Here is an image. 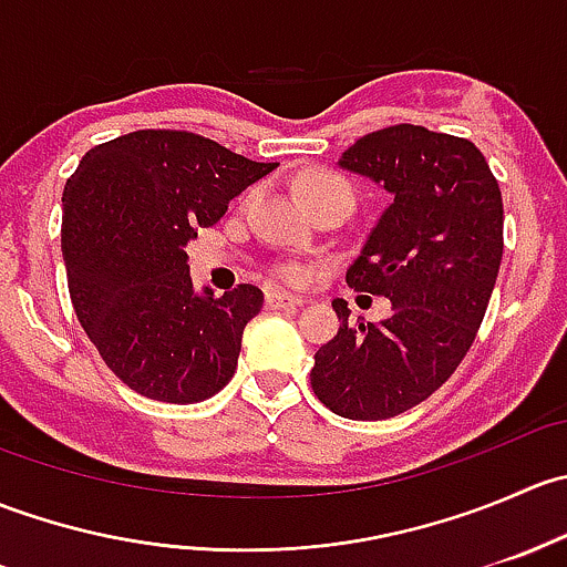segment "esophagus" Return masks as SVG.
<instances>
[{
	"label": "esophagus",
	"mask_w": 567,
	"mask_h": 567,
	"mask_svg": "<svg viewBox=\"0 0 567 567\" xmlns=\"http://www.w3.org/2000/svg\"><path fill=\"white\" fill-rule=\"evenodd\" d=\"M266 305L271 307V310H296V307L305 305V299H301V296L282 293V290H268Z\"/></svg>",
	"instance_id": "obj_1"
}]
</instances>
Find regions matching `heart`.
<instances>
[{"label":"heart","instance_id":"obj_1","mask_svg":"<svg viewBox=\"0 0 567 567\" xmlns=\"http://www.w3.org/2000/svg\"><path fill=\"white\" fill-rule=\"evenodd\" d=\"M326 192H342L346 197L353 199V192H351V183L346 181L342 175L331 173V169H312V173L301 175L299 181V194L305 197V203H310V199L320 197V194ZM282 277L288 279V282H301L305 279V274L299 271V268H285Z\"/></svg>","mask_w":567,"mask_h":567}]
</instances>
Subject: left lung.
Returning <instances> with one entry per match:
<instances>
[{"label": "left lung", "mask_w": 567, "mask_h": 567, "mask_svg": "<svg viewBox=\"0 0 567 567\" xmlns=\"http://www.w3.org/2000/svg\"><path fill=\"white\" fill-rule=\"evenodd\" d=\"M340 167L384 183L392 205L348 268V288L386 296L390 318L351 323L318 348L310 381L348 420H390L431 398L477 337L505 249L502 192L477 145L400 123L353 142Z\"/></svg>", "instance_id": "8db88e82"}]
</instances>
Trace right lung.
<instances>
[{"label": "right lung", "instance_id": "add662e5", "mask_svg": "<svg viewBox=\"0 0 567 567\" xmlns=\"http://www.w3.org/2000/svg\"><path fill=\"white\" fill-rule=\"evenodd\" d=\"M277 169L192 131L145 128L84 153L62 194V260L73 310L106 368L162 403L225 390L262 290L197 296L186 244L233 197Z\"/></svg>", "mask_w": 567, "mask_h": 567}]
</instances>
